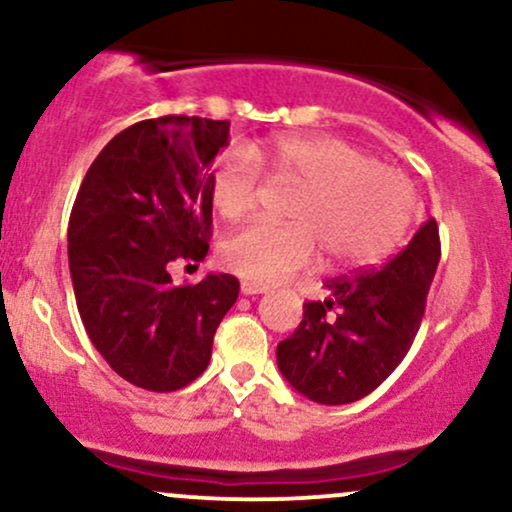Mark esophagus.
<instances>
[{
  "label": "esophagus",
  "instance_id": "obj_1",
  "mask_svg": "<svg viewBox=\"0 0 512 512\" xmlns=\"http://www.w3.org/2000/svg\"><path fill=\"white\" fill-rule=\"evenodd\" d=\"M240 293H243V296H257V293H267V286L255 284V281H243V284H240Z\"/></svg>",
  "mask_w": 512,
  "mask_h": 512
}]
</instances>
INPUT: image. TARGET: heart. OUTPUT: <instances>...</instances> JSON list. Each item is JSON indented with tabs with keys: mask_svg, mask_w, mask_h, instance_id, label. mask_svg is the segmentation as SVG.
<instances>
[{
	"mask_svg": "<svg viewBox=\"0 0 512 512\" xmlns=\"http://www.w3.org/2000/svg\"><path fill=\"white\" fill-rule=\"evenodd\" d=\"M293 197V223L257 221L223 243L231 272L269 286L303 272L317 248L330 267H363L407 238L419 202L411 180L358 146L334 137H281L267 149H228L211 173V202L223 219L248 216L267 190L262 166Z\"/></svg>",
	"mask_w": 512,
	"mask_h": 512,
	"instance_id": "1",
	"label": "heart"
}]
</instances>
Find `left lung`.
I'll return each mask as SVG.
<instances>
[{
  "label": "left lung",
  "instance_id": "1",
  "mask_svg": "<svg viewBox=\"0 0 512 512\" xmlns=\"http://www.w3.org/2000/svg\"><path fill=\"white\" fill-rule=\"evenodd\" d=\"M438 260V223L428 219L383 267L327 281L325 301L305 303L301 325L276 346L293 390L332 407L370 395L407 356Z\"/></svg>",
  "mask_w": 512,
  "mask_h": 512
}]
</instances>
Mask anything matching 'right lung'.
Instances as JSON below:
<instances>
[{"label":"right lung","instance_id":"add662e5","mask_svg":"<svg viewBox=\"0 0 512 512\" xmlns=\"http://www.w3.org/2000/svg\"><path fill=\"white\" fill-rule=\"evenodd\" d=\"M231 122L166 115L115 134L88 168L69 216V272L88 339L127 383L173 392L204 373L236 303L231 274L175 286L170 264L202 262L211 166Z\"/></svg>","mask_w":512,"mask_h":512}]
</instances>
